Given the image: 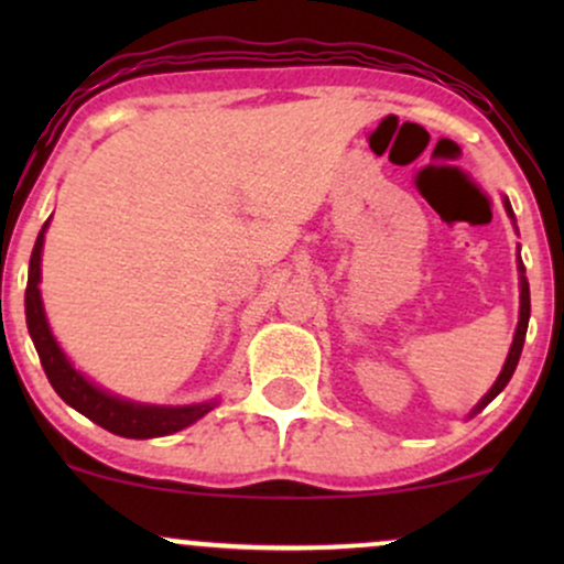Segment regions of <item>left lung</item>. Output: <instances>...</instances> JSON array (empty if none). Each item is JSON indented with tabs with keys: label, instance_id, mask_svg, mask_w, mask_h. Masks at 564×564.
Returning a JSON list of instances; mask_svg holds the SVG:
<instances>
[{
	"label": "left lung",
	"instance_id": "left-lung-1",
	"mask_svg": "<svg viewBox=\"0 0 564 564\" xmlns=\"http://www.w3.org/2000/svg\"><path fill=\"white\" fill-rule=\"evenodd\" d=\"M503 204H507V212L511 215V206H509V200H503ZM514 217V215H511ZM520 273H525V268H522V262H520ZM520 323H517V332H514V341H511V349H509V358H507V364H503V371H501V377L496 379V384L490 387V392L485 394V398L480 400V405L475 408V411H480V408H485L490 403V400L496 398L498 392L503 390V387L509 384V379H511V373H514V368H517V364H520V355H522V345H525V332H528V318H530V289H528V281H525V275H522V281H520Z\"/></svg>",
	"mask_w": 564,
	"mask_h": 564
}]
</instances>
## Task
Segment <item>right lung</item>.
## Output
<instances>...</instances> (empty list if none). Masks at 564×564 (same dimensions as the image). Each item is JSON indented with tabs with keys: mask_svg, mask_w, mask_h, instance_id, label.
Segmentation results:
<instances>
[{
	"mask_svg": "<svg viewBox=\"0 0 564 564\" xmlns=\"http://www.w3.org/2000/svg\"><path fill=\"white\" fill-rule=\"evenodd\" d=\"M44 223L42 232H39L34 251H31V264H29V283H25V323H29V334L34 339V347L42 360L44 373H47L53 390L61 394L70 408L84 413L87 419H93L95 424H100L102 430L113 432L121 437H164L172 432L185 430L193 422H198L212 403L204 405H185V408H159V405H138L129 403V400L113 398V394L97 390L95 384H89L87 379L68 364V358L63 355V349L57 347L53 332H50L47 318H44L42 307V294H39V275H42V246H44Z\"/></svg>",
	"mask_w": 564,
	"mask_h": 564,
	"instance_id": "add662e5",
	"label": "right lung"
}]
</instances>
